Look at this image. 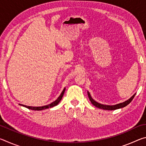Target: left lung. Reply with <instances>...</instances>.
<instances>
[{
  "mask_svg": "<svg viewBox=\"0 0 146 146\" xmlns=\"http://www.w3.org/2000/svg\"><path fill=\"white\" fill-rule=\"evenodd\" d=\"M88 97L90 98V100L91 101V102L93 104V106H95V107H97L99 109H102V110H118V109H120V108H124L125 106H127L131 102L132 100L134 98L135 96L136 95V93H135L134 95H133L129 99L127 100L126 101H125V102H122V103H119V104H115V105H105V104H100V103H98L97 102V101H95V100L93 99V98L91 97V94L90 93L89 91H88Z\"/></svg>",
  "mask_w": 146,
  "mask_h": 146,
  "instance_id": "left-lung-1",
  "label": "left lung"
}]
</instances>
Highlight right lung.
<instances>
[{
    "instance_id": "1",
    "label": "right lung",
    "mask_w": 146,
    "mask_h": 146,
    "mask_svg": "<svg viewBox=\"0 0 146 146\" xmlns=\"http://www.w3.org/2000/svg\"><path fill=\"white\" fill-rule=\"evenodd\" d=\"M65 90H66V88H64L63 91H62V93L60 95V96H59V97L57 98V99L54 101V102H51V104H48V105L43 106H38V107H34V106H26V105L21 104H19V105H21L22 106H24V107H25L26 108H28V109H29V110H35V111H41V110H46V109H49V108H53V107H54V106H57L58 104V103L60 102V101L62 100V97H63V95H64V92H65Z\"/></svg>"
}]
</instances>
